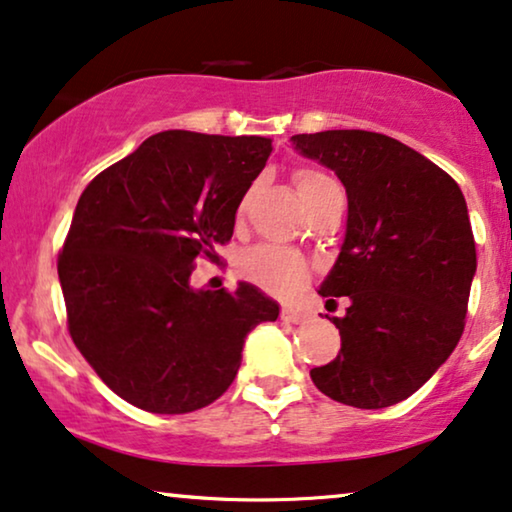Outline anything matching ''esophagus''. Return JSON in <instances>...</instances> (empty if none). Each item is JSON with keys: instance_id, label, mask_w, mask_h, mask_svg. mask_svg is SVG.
I'll use <instances>...</instances> for the list:
<instances>
[{"instance_id": "esophagus-1", "label": "esophagus", "mask_w": 512, "mask_h": 512, "mask_svg": "<svg viewBox=\"0 0 512 512\" xmlns=\"http://www.w3.org/2000/svg\"><path fill=\"white\" fill-rule=\"evenodd\" d=\"M281 318L288 320V323H302V320L306 318V311L299 309V306H283L281 311Z\"/></svg>"}]
</instances>
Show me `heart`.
Returning <instances> with one entry per match:
<instances>
[{"instance_id": "b5f03b06", "label": "heart", "mask_w": 512, "mask_h": 512, "mask_svg": "<svg viewBox=\"0 0 512 512\" xmlns=\"http://www.w3.org/2000/svg\"><path fill=\"white\" fill-rule=\"evenodd\" d=\"M330 182V177L311 168L297 170L295 175L299 196L330 185ZM248 201L250 194L243 199L241 210H245ZM243 269L257 285H262L269 292H278V295L295 290L297 285L304 283L306 274H309V267H306L302 257L295 250L281 248V245H260V248L250 250L243 260Z\"/></svg>"}]
</instances>
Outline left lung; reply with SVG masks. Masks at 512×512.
<instances>
[{
    "label": "left lung",
    "mask_w": 512,
    "mask_h": 512,
    "mask_svg": "<svg viewBox=\"0 0 512 512\" xmlns=\"http://www.w3.org/2000/svg\"><path fill=\"white\" fill-rule=\"evenodd\" d=\"M335 170L349 199L344 243L318 295L346 297L332 316L337 358L313 367L320 393L381 410L419 391L459 344L478 257L466 199L445 170L370 131L292 135Z\"/></svg>",
    "instance_id": "obj_1"
}]
</instances>
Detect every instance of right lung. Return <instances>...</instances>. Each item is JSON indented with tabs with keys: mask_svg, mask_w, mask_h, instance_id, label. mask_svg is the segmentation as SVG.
I'll return each instance as SVG.
<instances>
[{
	"mask_svg": "<svg viewBox=\"0 0 512 512\" xmlns=\"http://www.w3.org/2000/svg\"><path fill=\"white\" fill-rule=\"evenodd\" d=\"M260 135L163 131L102 170L79 196L58 278L81 356L119 398L154 414H187L220 398L248 332L278 318L255 285H189L213 260L262 173Z\"/></svg>",
	"mask_w": 512,
	"mask_h": 512,
	"instance_id": "obj_1",
	"label": "right lung"
}]
</instances>
